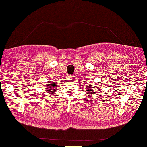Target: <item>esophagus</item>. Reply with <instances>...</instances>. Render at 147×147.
I'll list each match as a JSON object with an SVG mask.
<instances>
[{
	"instance_id": "34e87169",
	"label": "esophagus",
	"mask_w": 147,
	"mask_h": 147,
	"mask_svg": "<svg viewBox=\"0 0 147 147\" xmlns=\"http://www.w3.org/2000/svg\"><path fill=\"white\" fill-rule=\"evenodd\" d=\"M73 77H74L73 76H69V78H70V79H73V78H74Z\"/></svg>"
}]
</instances>
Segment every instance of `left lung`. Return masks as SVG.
<instances>
[{"mask_svg": "<svg viewBox=\"0 0 147 147\" xmlns=\"http://www.w3.org/2000/svg\"><path fill=\"white\" fill-rule=\"evenodd\" d=\"M89 84V86H88L87 87L88 88H87V90H86V91H87V92H86V94H94V93H97L99 92V91H96L95 90V89H92V85H91L90 84ZM94 88H97L96 90H97V86H94Z\"/></svg>", "mask_w": 147, "mask_h": 147, "instance_id": "obj_1", "label": "left lung"}]
</instances>
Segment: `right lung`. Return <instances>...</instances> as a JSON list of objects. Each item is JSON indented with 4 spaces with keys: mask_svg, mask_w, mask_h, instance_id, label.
<instances>
[{
    "mask_svg": "<svg viewBox=\"0 0 147 147\" xmlns=\"http://www.w3.org/2000/svg\"><path fill=\"white\" fill-rule=\"evenodd\" d=\"M47 86L45 88L46 90L48 91L47 94H54L55 91H56V88L57 86V84L55 83V82H52L50 84H47L46 85Z\"/></svg>",
    "mask_w": 147,
    "mask_h": 147,
    "instance_id": "obj_1",
    "label": "right lung"
}]
</instances>
